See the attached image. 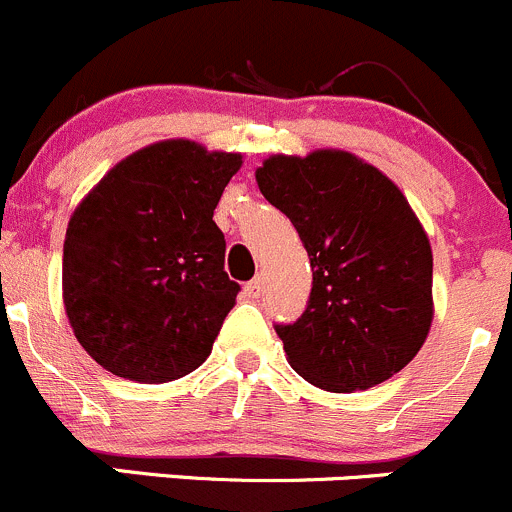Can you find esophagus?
<instances>
[{
	"label": "esophagus",
	"mask_w": 512,
	"mask_h": 512,
	"mask_svg": "<svg viewBox=\"0 0 512 512\" xmlns=\"http://www.w3.org/2000/svg\"><path fill=\"white\" fill-rule=\"evenodd\" d=\"M246 296L251 298V301H256V298H261V291H263V278L261 276H256L254 281H249L246 283Z\"/></svg>",
	"instance_id": "1"
}]
</instances>
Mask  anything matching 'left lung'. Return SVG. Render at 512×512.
I'll return each mask as SVG.
<instances>
[{"label":"left lung","mask_w":512,"mask_h":512,"mask_svg":"<svg viewBox=\"0 0 512 512\" xmlns=\"http://www.w3.org/2000/svg\"><path fill=\"white\" fill-rule=\"evenodd\" d=\"M256 181L296 226L313 268L306 311L273 326L293 371L351 393L406 368L433 321V254L398 186L333 149L271 156Z\"/></svg>","instance_id":"obj_1"}]
</instances>
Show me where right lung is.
<instances>
[{
	"label": "right lung",
	"mask_w": 512,
	"mask_h": 512,
	"mask_svg": "<svg viewBox=\"0 0 512 512\" xmlns=\"http://www.w3.org/2000/svg\"><path fill=\"white\" fill-rule=\"evenodd\" d=\"M241 154L159 141L91 189L64 239V308L101 368L166 383L196 371L241 286L224 271L214 209Z\"/></svg>",
	"instance_id": "1"
}]
</instances>
